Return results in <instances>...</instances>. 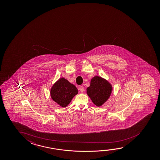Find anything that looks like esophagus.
<instances>
[{
  "label": "esophagus",
  "mask_w": 160,
  "mask_h": 160,
  "mask_svg": "<svg viewBox=\"0 0 160 160\" xmlns=\"http://www.w3.org/2000/svg\"><path fill=\"white\" fill-rule=\"evenodd\" d=\"M79 90H80V91L81 92H84V88L82 87V86H81V87H80L79 88Z\"/></svg>",
  "instance_id": "1"
}]
</instances>
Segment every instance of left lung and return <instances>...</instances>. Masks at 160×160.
Here are the masks:
<instances>
[{
    "mask_svg": "<svg viewBox=\"0 0 160 160\" xmlns=\"http://www.w3.org/2000/svg\"><path fill=\"white\" fill-rule=\"evenodd\" d=\"M112 85L105 79L95 76L92 78L90 87L87 88V94L92 102L100 107L107 101L112 92Z\"/></svg>",
    "mask_w": 160,
    "mask_h": 160,
    "instance_id": "left-lung-1",
    "label": "left lung"
}]
</instances>
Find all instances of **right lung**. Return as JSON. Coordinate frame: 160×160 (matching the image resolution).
Listing matches in <instances>:
<instances>
[{
  "label": "right lung",
  "instance_id": "right-lung-1",
  "mask_svg": "<svg viewBox=\"0 0 160 160\" xmlns=\"http://www.w3.org/2000/svg\"><path fill=\"white\" fill-rule=\"evenodd\" d=\"M78 93L76 87L62 78L53 84L50 91L52 99L62 107H66Z\"/></svg>",
  "mask_w": 160,
  "mask_h": 160
}]
</instances>
